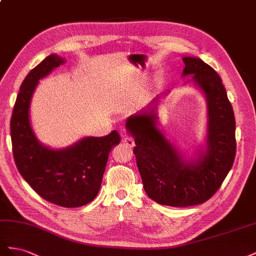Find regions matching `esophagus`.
I'll list each match as a JSON object with an SVG mask.
<instances>
[{"label":"esophagus","mask_w":256,"mask_h":256,"mask_svg":"<svg viewBox=\"0 0 256 256\" xmlns=\"http://www.w3.org/2000/svg\"><path fill=\"white\" fill-rule=\"evenodd\" d=\"M121 133H122V135H123V144L126 146L128 148H130L132 149L134 146H135V142H134V138H132V137H130V136H128L126 134V132H124V130H121Z\"/></svg>","instance_id":"obj_1"}]
</instances>
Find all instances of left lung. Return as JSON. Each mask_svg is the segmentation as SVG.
<instances>
[{"mask_svg": "<svg viewBox=\"0 0 256 256\" xmlns=\"http://www.w3.org/2000/svg\"><path fill=\"white\" fill-rule=\"evenodd\" d=\"M182 77L192 80L207 100V149L186 162L158 128L156 108L130 116L126 126L134 137L133 152L144 188L160 205L188 207L205 202L221 186L236 156V122L218 72L198 58L184 56Z\"/></svg>", "mask_w": 256, "mask_h": 256, "instance_id": "8db88e82", "label": "left lung"}]
</instances>
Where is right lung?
I'll return each instance as SVG.
<instances>
[{
	"label": "right lung",
	"mask_w": 256,
	"mask_h": 256,
	"mask_svg": "<svg viewBox=\"0 0 256 256\" xmlns=\"http://www.w3.org/2000/svg\"><path fill=\"white\" fill-rule=\"evenodd\" d=\"M64 63L51 54L24 78L14 103L10 136L14 163L21 176L44 200L75 208L96 198L102 184L109 152L120 142L116 130L103 137H86L68 148L42 146L30 123V104L38 80Z\"/></svg>",
	"instance_id": "right-lung-1"
}]
</instances>
